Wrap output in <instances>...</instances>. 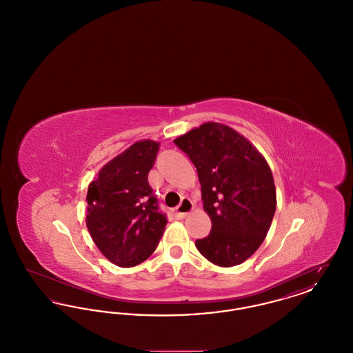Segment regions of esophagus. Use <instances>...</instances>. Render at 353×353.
Returning <instances> with one entry per match:
<instances>
[{"label": "esophagus", "mask_w": 353, "mask_h": 353, "mask_svg": "<svg viewBox=\"0 0 353 353\" xmlns=\"http://www.w3.org/2000/svg\"><path fill=\"white\" fill-rule=\"evenodd\" d=\"M193 208H194L193 202L190 201L189 199H183L180 205L174 210V217L180 219H185L193 210Z\"/></svg>", "instance_id": "obj_1"}]
</instances>
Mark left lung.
Instances as JSON below:
<instances>
[{
	"label": "left lung",
	"mask_w": 353,
	"mask_h": 353,
	"mask_svg": "<svg viewBox=\"0 0 353 353\" xmlns=\"http://www.w3.org/2000/svg\"><path fill=\"white\" fill-rule=\"evenodd\" d=\"M197 168L212 230L196 248L219 268L241 265L259 249L276 209L266 159L226 124L208 121L174 139Z\"/></svg>",
	"instance_id": "1"
}]
</instances>
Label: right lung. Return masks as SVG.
Listing matches in <instances>:
<instances>
[{
    "label": "right lung",
    "instance_id": "1",
    "mask_svg": "<svg viewBox=\"0 0 353 353\" xmlns=\"http://www.w3.org/2000/svg\"><path fill=\"white\" fill-rule=\"evenodd\" d=\"M159 145L150 139L136 141L103 165L88 185V233L119 268H134L150 258L168 222L148 184Z\"/></svg>",
    "mask_w": 353,
    "mask_h": 353
}]
</instances>
